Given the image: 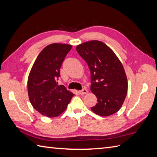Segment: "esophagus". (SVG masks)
<instances>
[{
    "mask_svg": "<svg viewBox=\"0 0 157 157\" xmlns=\"http://www.w3.org/2000/svg\"><path fill=\"white\" fill-rule=\"evenodd\" d=\"M79 94H80L81 95H84V94H87L88 90L86 88H83L82 90H81L80 91H79Z\"/></svg>",
    "mask_w": 157,
    "mask_h": 157,
    "instance_id": "esophagus-1",
    "label": "esophagus"
}]
</instances>
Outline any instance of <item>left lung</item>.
Here are the masks:
<instances>
[{
  "label": "left lung",
  "instance_id": "8db88e82",
  "mask_svg": "<svg viewBox=\"0 0 157 157\" xmlns=\"http://www.w3.org/2000/svg\"><path fill=\"white\" fill-rule=\"evenodd\" d=\"M76 51L87 63L90 71V90L98 103L92 111L109 116L121 107L128 92V81L123 67L112 50L98 40L78 45Z\"/></svg>",
  "mask_w": 157,
  "mask_h": 157
}]
</instances>
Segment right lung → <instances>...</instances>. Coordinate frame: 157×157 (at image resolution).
I'll list each match as a JSON object with an SVG mask.
<instances>
[{"instance_id": "obj_1", "label": "right lung", "mask_w": 157, "mask_h": 157, "mask_svg": "<svg viewBox=\"0 0 157 157\" xmlns=\"http://www.w3.org/2000/svg\"><path fill=\"white\" fill-rule=\"evenodd\" d=\"M72 46L50 44L42 50L32 66L28 80L29 101L36 111L55 117L65 111L74 94L58 85L60 69Z\"/></svg>"}]
</instances>
